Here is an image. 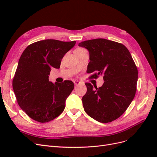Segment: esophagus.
<instances>
[{"instance_id": "obj_1", "label": "esophagus", "mask_w": 157, "mask_h": 157, "mask_svg": "<svg viewBox=\"0 0 157 157\" xmlns=\"http://www.w3.org/2000/svg\"><path fill=\"white\" fill-rule=\"evenodd\" d=\"M80 82L79 81H78V80H75V81H74V84H75V86H77V85L80 84Z\"/></svg>"}]
</instances>
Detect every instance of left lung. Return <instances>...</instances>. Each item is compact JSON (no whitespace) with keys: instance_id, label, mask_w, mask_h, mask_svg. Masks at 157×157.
Returning <instances> with one entry per match:
<instances>
[{"instance_id":"8db88e82","label":"left lung","mask_w":157,"mask_h":157,"mask_svg":"<svg viewBox=\"0 0 157 157\" xmlns=\"http://www.w3.org/2000/svg\"><path fill=\"white\" fill-rule=\"evenodd\" d=\"M78 46L89 52L86 72L95 73L92 78L102 75L104 80L99 88L85 84L84 111L99 122L115 121L125 112L136 92L138 72L130 52L124 45L105 39L82 41Z\"/></svg>"}]
</instances>
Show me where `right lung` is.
<instances>
[{"mask_svg": "<svg viewBox=\"0 0 157 157\" xmlns=\"http://www.w3.org/2000/svg\"><path fill=\"white\" fill-rule=\"evenodd\" d=\"M75 43L46 39L29 45L22 53L12 86L18 105L32 119L47 122L63 111L74 84L71 80L52 83L48 77L51 69L59 68Z\"/></svg>", "mask_w": 157, "mask_h": 157, "instance_id": "add662e5", "label": "right lung"}]
</instances>
